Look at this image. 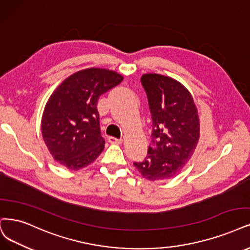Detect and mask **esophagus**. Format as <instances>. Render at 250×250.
<instances>
[{
  "label": "esophagus",
  "mask_w": 250,
  "mask_h": 250,
  "mask_svg": "<svg viewBox=\"0 0 250 250\" xmlns=\"http://www.w3.org/2000/svg\"><path fill=\"white\" fill-rule=\"evenodd\" d=\"M108 141L110 143H115V144L123 143V139H117V138H114V137H109L108 138Z\"/></svg>",
  "instance_id": "34e87169"
}]
</instances>
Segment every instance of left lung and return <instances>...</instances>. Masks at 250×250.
I'll use <instances>...</instances> for the list:
<instances>
[{
	"label": "left lung",
	"mask_w": 250,
	"mask_h": 250,
	"mask_svg": "<svg viewBox=\"0 0 250 250\" xmlns=\"http://www.w3.org/2000/svg\"><path fill=\"white\" fill-rule=\"evenodd\" d=\"M152 119L151 143L143 162L134 163L148 180L170 179L189 161L200 137L198 110L180 82L160 74L141 77Z\"/></svg>",
	"instance_id": "left-lung-1"
}]
</instances>
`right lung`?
<instances>
[{
    "mask_svg": "<svg viewBox=\"0 0 250 250\" xmlns=\"http://www.w3.org/2000/svg\"><path fill=\"white\" fill-rule=\"evenodd\" d=\"M123 79L114 71L89 68L74 73L53 91L44 108L41 131L53 159L63 167L82 169L103 151L98 100Z\"/></svg>",
    "mask_w": 250,
    "mask_h": 250,
    "instance_id": "right-lung-1",
    "label": "right lung"
}]
</instances>
